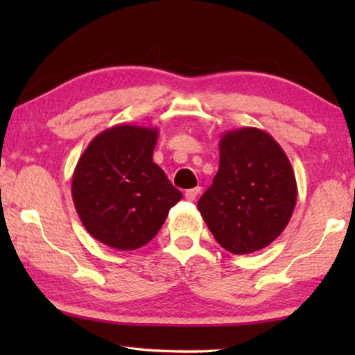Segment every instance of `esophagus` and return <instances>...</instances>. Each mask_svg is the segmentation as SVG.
Masks as SVG:
<instances>
[{
	"mask_svg": "<svg viewBox=\"0 0 355 355\" xmlns=\"http://www.w3.org/2000/svg\"><path fill=\"white\" fill-rule=\"evenodd\" d=\"M200 191H202L200 186H197V188H192V189H188V191L184 192V199L189 200V202L196 200V197L200 194Z\"/></svg>",
	"mask_w": 355,
	"mask_h": 355,
	"instance_id": "1",
	"label": "esophagus"
}]
</instances>
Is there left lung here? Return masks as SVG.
I'll list each match as a JSON object with an SVG mask.
<instances>
[{
    "label": "left lung",
    "mask_w": 355,
    "mask_h": 355,
    "mask_svg": "<svg viewBox=\"0 0 355 355\" xmlns=\"http://www.w3.org/2000/svg\"><path fill=\"white\" fill-rule=\"evenodd\" d=\"M296 200V177L284 148L266 131L245 127L222 135L219 171L197 208L222 248L245 255L285 230Z\"/></svg>",
    "instance_id": "8db88e82"
}]
</instances>
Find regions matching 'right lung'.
I'll list each match as a JSON object with an SVG mask.
<instances>
[{
	"label": "right lung",
	"instance_id": "add662e5",
	"mask_svg": "<svg viewBox=\"0 0 355 355\" xmlns=\"http://www.w3.org/2000/svg\"><path fill=\"white\" fill-rule=\"evenodd\" d=\"M158 130L116 125L84 150L71 177V197L83 225L97 241L135 250L152 241L182 200L153 163Z\"/></svg>",
	"mask_w": 355,
	"mask_h": 355
}]
</instances>
